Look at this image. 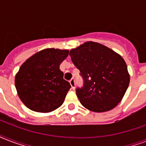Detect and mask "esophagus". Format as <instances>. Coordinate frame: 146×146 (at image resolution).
Wrapping results in <instances>:
<instances>
[{"mask_svg":"<svg viewBox=\"0 0 146 146\" xmlns=\"http://www.w3.org/2000/svg\"><path fill=\"white\" fill-rule=\"evenodd\" d=\"M70 84L72 89H75V80H74V79H72V80H70Z\"/></svg>","mask_w":146,"mask_h":146,"instance_id":"obj_1","label":"esophagus"}]
</instances>
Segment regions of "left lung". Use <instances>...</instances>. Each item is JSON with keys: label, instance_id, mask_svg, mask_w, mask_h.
I'll return each instance as SVG.
<instances>
[{"label": "left lung", "instance_id": "8db88e82", "mask_svg": "<svg viewBox=\"0 0 146 146\" xmlns=\"http://www.w3.org/2000/svg\"><path fill=\"white\" fill-rule=\"evenodd\" d=\"M84 85L76 96L82 106L93 112L114 108L129 84L126 62L119 54L103 44L87 42L70 51Z\"/></svg>", "mask_w": 146, "mask_h": 146}]
</instances>
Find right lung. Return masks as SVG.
<instances>
[{
    "label": "right lung",
    "mask_w": 146,
    "mask_h": 146,
    "mask_svg": "<svg viewBox=\"0 0 146 146\" xmlns=\"http://www.w3.org/2000/svg\"><path fill=\"white\" fill-rule=\"evenodd\" d=\"M68 50L46 48L26 60L15 76V86L22 102L32 111L48 113L64 102L70 85L64 80L60 65Z\"/></svg>",
    "instance_id": "obj_1"
}]
</instances>
